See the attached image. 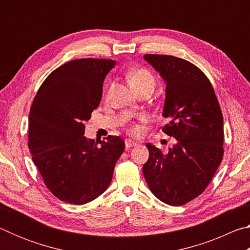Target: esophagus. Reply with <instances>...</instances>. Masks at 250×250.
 Segmentation results:
<instances>
[{
	"instance_id": "1",
	"label": "esophagus",
	"mask_w": 250,
	"mask_h": 250,
	"mask_svg": "<svg viewBox=\"0 0 250 250\" xmlns=\"http://www.w3.org/2000/svg\"><path fill=\"white\" fill-rule=\"evenodd\" d=\"M137 145H138V142H135L133 140H130V139L125 140V149H130V147L135 146Z\"/></svg>"
}]
</instances>
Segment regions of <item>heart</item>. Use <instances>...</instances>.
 <instances>
[{
  "instance_id": "1",
  "label": "heart",
  "mask_w": 250,
  "mask_h": 250,
  "mask_svg": "<svg viewBox=\"0 0 250 250\" xmlns=\"http://www.w3.org/2000/svg\"><path fill=\"white\" fill-rule=\"evenodd\" d=\"M128 82L130 83L131 88H138V87H142V86H146V84H151V86H155V80L154 77L152 76L150 71H147L146 69H134L129 73L128 75ZM130 133L132 134H140L141 132V126L140 125H132L129 129Z\"/></svg>"
}]
</instances>
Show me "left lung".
<instances>
[{"label":"left lung","mask_w":250,"mask_h":250,"mask_svg":"<svg viewBox=\"0 0 250 250\" xmlns=\"http://www.w3.org/2000/svg\"><path fill=\"white\" fill-rule=\"evenodd\" d=\"M164 80L162 131L176 142L163 153L147 143L143 174L150 191L166 204L183 205L204 192L224 155V122L213 86L201 69L168 55H145Z\"/></svg>","instance_id":"obj_1"}]
</instances>
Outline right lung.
<instances>
[{
	"label": "right lung",
	"instance_id": "add662e5",
	"mask_svg": "<svg viewBox=\"0 0 250 250\" xmlns=\"http://www.w3.org/2000/svg\"><path fill=\"white\" fill-rule=\"evenodd\" d=\"M112 59L82 58L58 67L42 83L28 116V149L45 185L59 200L83 205L108 188L125 150L120 137H84L98 108Z\"/></svg>",
	"mask_w": 250,
	"mask_h": 250
}]
</instances>
